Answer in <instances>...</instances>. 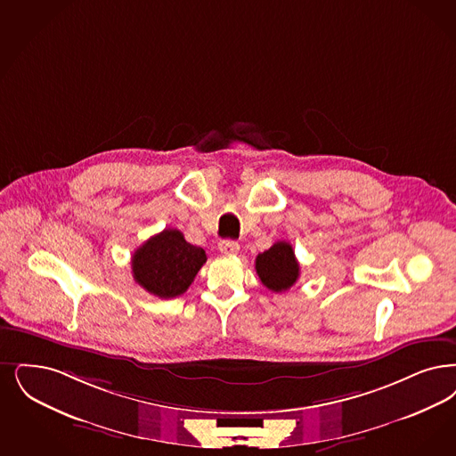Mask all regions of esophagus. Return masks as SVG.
<instances>
[{
	"mask_svg": "<svg viewBox=\"0 0 456 456\" xmlns=\"http://www.w3.org/2000/svg\"><path fill=\"white\" fill-rule=\"evenodd\" d=\"M219 249L222 255L232 256L237 255L239 251V242L236 240H231V239H225V240H220Z\"/></svg>",
	"mask_w": 456,
	"mask_h": 456,
	"instance_id": "esophagus-1",
	"label": "esophagus"
}]
</instances>
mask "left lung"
Here are the masks:
<instances>
[{
	"mask_svg": "<svg viewBox=\"0 0 456 456\" xmlns=\"http://www.w3.org/2000/svg\"><path fill=\"white\" fill-rule=\"evenodd\" d=\"M256 273L268 290L276 293L289 290L300 276V265L292 246L285 240H278L268 251L257 255Z\"/></svg>",
	"mask_w": 456,
	"mask_h": 456,
	"instance_id": "1",
	"label": "left lung"
}]
</instances>
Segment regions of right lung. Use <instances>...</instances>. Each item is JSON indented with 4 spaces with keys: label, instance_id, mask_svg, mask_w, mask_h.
<instances>
[{
    "label": "right lung",
    "instance_id": "right-lung-1",
    "mask_svg": "<svg viewBox=\"0 0 456 456\" xmlns=\"http://www.w3.org/2000/svg\"><path fill=\"white\" fill-rule=\"evenodd\" d=\"M205 261V251L186 242L178 229H164L134 253L132 274L147 292L173 298L188 290Z\"/></svg>",
    "mask_w": 456,
    "mask_h": 456
}]
</instances>
